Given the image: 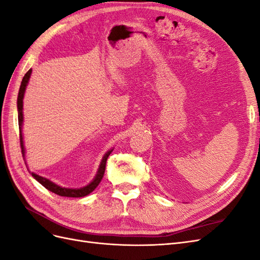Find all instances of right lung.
<instances>
[{"instance_id":"obj_1","label":"right lung","mask_w":260,"mask_h":260,"mask_svg":"<svg viewBox=\"0 0 260 260\" xmlns=\"http://www.w3.org/2000/svg\"><path fill=\"white\" fill-rule=\"evenodd\" d=\"M31 73H32V69H29L28 73L23 76L22 81L19 88L18 92V98H17V111H18V124H19V135H20V146H21V153L23 158H25V146H23V138H22V122H23V114H22V107H23V95H25V91L28 85L29 79ZM113 152V148L109 149V151L104 155L103 158H102V161L100 164V167L98 169V172L94 179L91 181V182L80 188H69V187H62L57 185L56 183H54L53 181L43 178L41 176H39L35 172H31V176H32L39 183H41L45 188H48L49 191L57 194L59 196H66V198H83V196L89 195L91 192L95 190L96 186L100 184L102 178L104 176L105 172V166H106V160L108 158L109 154Z\"/></svg>"}]
</instances>
